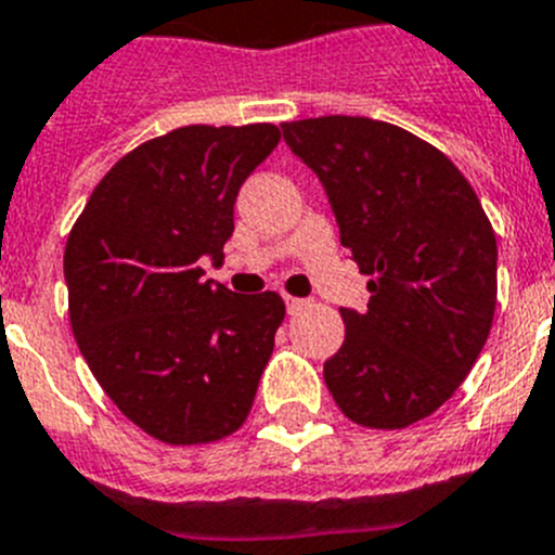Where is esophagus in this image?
Instances as JSON below:
<instances>
[{"mask_svg": "<svg viewBox=\"0 0 555 555\" xmlns=\"http://www.w3.org/2000/svg\"><path fill=\"white\" fill-rule=\"evenodd\" d=\"M308 306V300H300V297H292V294H286V308H288V313H297V311H302V308Z\"/></svg>", "mask_w": 555, "mask_h": 555, "instance_id": "1", "label": "esophagus"}]
</instances>
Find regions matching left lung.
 I'll use <instances>...</instances> for the list:
<instances>
[{
    "instance_id": "8db88e82",
    "label": "left lung",
    "mask_w": 555,
    "mask_h": 555,
    "mask_svg": "<svg viewBox=\"0 0 555 555\" xmlns=\"http://www.w3.org/2000/svg\"><path fill=\"white\" fill-rule=\"evenodd\" d=\"M281 127L370 274L366 311L341 308L345 345L325 361L327 389L356 425L409 428L448 403L487 345L498 306L492 222L453 160L403 127L364 116Z\"/></svg>"
}]
</instances>
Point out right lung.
Listing matches in <instances>:
<instances>
[{
  "instance_id": "add662e5",
  "label": "right lung",
  "mask_w": 555,
  "mask_h": 555,
  "mask_svg": "<svg viewBox=\"0 0 555 555\" xmlns=\"http://www.w3.org/2000/svg\"><path fill=\"white\" fill-rule=\"evenodd\" d=\"M278 141L274 125H189L144 141L68 233L77 347L116 409L158 442H219L253 409L286 306L203 281V255L222 263L235 194Z\"/></svg>"
}]
</instances>
